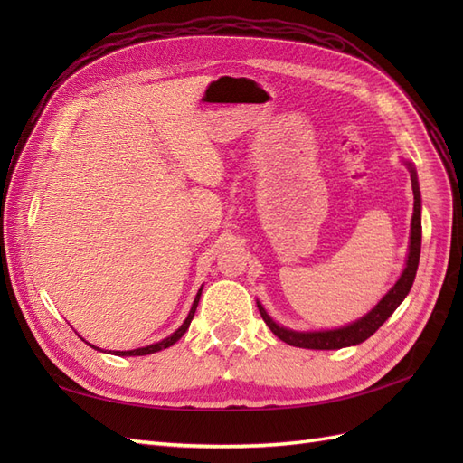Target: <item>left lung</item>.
I'll return each mask as SVG.
<instances>
[{
    "mask_svg": "<svg viewBox=\"0 0 463 463\" xmlns=\"http://www.w3.org/2000/svg\"><path fill=\"white\" fill-rule=\"evenodd\" d=\"M403 164L408 165L410 175H411V187H413V216H411V233H410V250H408V259H405V266L398 278V282L392 286L386 296L378 301L373 309L354 322H349L345 326L340 328H332V330H291L286 328L266 313L262 303L257 299V307L260 311L262 320L269 325V328L278 335L279 340L296 345V347H305V349H342L349 345H357L361 342H365L367 338L381 328L388 317L394 313L400 303L408 296L413 279L417 274V266H419V255H421V191H419V181H417V172L411 162L403 160Z\"/></svg>",
    "mask_w": 463,
    "mask_h": 463,
    "instance_id": "left-lung-1",
    "label": "left lung"
}]
</instances>
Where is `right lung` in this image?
<instances>
[{"label": "right lung", "instance_id": "right-lung-1", "mask_svg": "<svg viewBox=\"0 0 463 463\" xmlns=\"http://www.w3.org/2000/svg\"><path fill=\"white\" fill-rule=\"evenodd\" d=\"M201 293H203V286H201V289L197 291V296H194V301H193V305H191V311H189V315H187V318L184 320V325H181L174 334H170L167 335V338H164V340H160V342H156V344H150V345H145V347H137V349H128V352H109L111 355H119V357H138V355H150V354H156V352H162V349H165V347H170V345H174L181 335H184L185 332H187V328H189V325H191V320H193V317H194V311H197V305H199V299H201ZM82 340V338H80ZM85 342V340H82ZM89 344V342H87ZM90 345V344H89ZM90 347H94V349H98V352H102L100 347H96V345H90Z\"/></svg>", "mask_w": 463, "mask_h": 463}]
</instances>
